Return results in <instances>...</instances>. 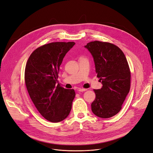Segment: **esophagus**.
<instances>
[{"label":"esophagus","mask_w":153,"mask_h":153,"mask_svg":"<svg viewBox=\"0 0 153 153\" xmlns=\"http://www.w3.org/2000/svg\"><path fill=\"white\" fill-rule=\"evenodd\" d=\"M87 91V89H82V88L78 89V91L79 92H84V91Z\"/></svg>","instance_id":"1"}]
</instances>
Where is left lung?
<instances>
[{"label": "left lung", "instance_id": "8db88e82", "mask_svg": "<svg viewBox=\"0 0 153 153\" xmlns=\"http://www.w3.org/2000/svg\"><path fill=\"white\" fill-rule=\"evenodd\" d=\"M91 54L97 77L102 84L94 89L96 99L91 110L97 117L109 118L117 114L130 90L131 72L123 52L117 46L93 41L84 46Z\"/></svg>", "mask_w": 153, "mask_h": 153}]
</instances>
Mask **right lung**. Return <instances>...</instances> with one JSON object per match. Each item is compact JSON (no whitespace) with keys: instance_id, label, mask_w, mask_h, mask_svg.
Wrapping results in <instances>:
<instances>
[{"instance_id":"obj_1","label":"right lung","mask_w":153,"mask_h":153,"mask_svg":"<svg viewBox=\"0 0 153 153\" xmlns=\"http://www.w3.org/2000/svg\"><path fill=\"white\" fill-rule=\"evenodd\" d=\"M74 42L45 44L33 52L26 64L25 82L31 100L45 119L58 123L67 117L75 97L74 89L61 87L59 68Z\"/></svg>"}]
</instances>
